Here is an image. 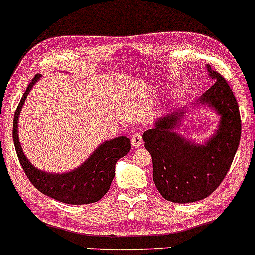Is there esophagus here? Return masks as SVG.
<instances>
[{
	"mask_svg": "<svg viewBox=\"0 0 255 255\" xmlns=\"http://www.w3.org/2000/svg\"><path fill=\"white\" fill-rule=\"evenodd\" d=\"M130 141H131V145H133L134 147H139V146H141V144H142L141 134H140V133L134 134V135L131 136Z\"/></svg>",
	"mask_w": 255,
	"mask_h": 255,
	"instance_id": "1",
	"label": "esophagus"
}]
</instances>
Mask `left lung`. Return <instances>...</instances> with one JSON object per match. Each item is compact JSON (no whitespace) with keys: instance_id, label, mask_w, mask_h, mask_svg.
I'll return each instance as SVG.
<instances>
[{"instance_id":"8db88e82","label":"left lung","mask_w":255,"mask_h":255,"mask_svg":"<svg viewBox=\"0 0 255 255\" xmlns=\"http://www.w3.org/2000/svg\"><path fill=\"white\" fill-rule=\"evenodd\" d=\"M216 80L200 97L221 115L218 130L205 145L189 142L175 133L183 116L180 109L159 118L153 129L142 135L153 163V181L162 197L187 204L209 197L224 180L235 157L241 136L238 101L225 79L207 66Z\"/></svg>"}]
</instances>
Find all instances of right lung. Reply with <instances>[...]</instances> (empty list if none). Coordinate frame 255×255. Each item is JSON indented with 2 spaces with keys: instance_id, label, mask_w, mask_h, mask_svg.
Listing matches in <instances>:
<instances>
[{
  "instance_id": "right-lung-1",
  "label": "right lung",
  "mask_w": 255,
  "mask_h": 255,
  "mask_svg": "<svg viewBox=\"0 0 255 255\" xmlns=\"http://www.w3.org/2000/svg\"><path fill=\"white\" fill-rule=\"evenodd\" d=\"M40 75H34L17 105L13 121V140L19 162L31 183L43 194L64 204L84 205L96 203L109 191L115 176L116 162L130 151V140L119 136L102 144L78 169L64 174H49L38 170L28 162L17 137V121L27 95Z\"/></svg>"
}]
</instances>
